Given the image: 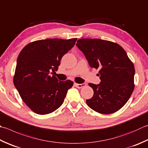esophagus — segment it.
Listing matches in <instances>:
<instances>
[{
  "label": "esophagus",
  "mask_w": 148,
  "mask_h": 148,
  "mask_svg": "<svg viewBox=\"0 0 148 148\" xmlns=\"http://www.w3.org/2000/svg\"><path fill=\"white\" fill-rule=\"evenodd\" d=\"M75 86H76L77 88H82L83 87H84V86H85L86 85V84L85 83H82V84H78V83H75L74 84Z\"/></svg>",
  "instance_id": "obj_1"
}]
</instances>
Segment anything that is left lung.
<instances>
[{
  "instance_id": "obj_1",
  "label": "left lung",
  "mask_w": 148,
  "mask_h": 148,
  "mask_svg": "<svg viewBox=\"0 0 148 148\" xmlns=\"http://www.w3.org/2000/svg\"><path fill=\"white\" fill-rule=\"evenodd\" d=\"M92 68L99 69L101 82L88 83L94 95L86 103L93 110L110 114L125 105L135 87V68L126 51L116 43L101 39L83 38L77 41Z\"/></svg>"
}]
</instances>
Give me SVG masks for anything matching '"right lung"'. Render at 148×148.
<instances>
[{
  "mask_svg": "<svg viewBox=\"0 0 148 148\" xmlns=\"http://www.w3.org/2000/svg\"><path fill=\"white\" fill-rule=\"evenodd\" d=\"M77 38L37 40L25 45L17 58L13 83L23 101L34 113L50 114L62 105L73 82L59 81L58 71L63 55Z\"/></svg>",
  "mask_w": 148,
  "mask_h": 148,
  "instance_id": "obj_1",
  "label": "right lung"
}]
</instances>
